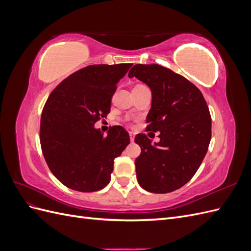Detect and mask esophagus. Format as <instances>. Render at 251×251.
<instances>
[{
    "label": "esophagus",
    "instance_id": "34e87169",
    "mask_svg": "<svg viewBox=\"0 0 251 251\" xmlns=\"http://www.w3.org/2000/svg\"><path fill=\"white\" fill-rule=\"evenodd\" d=\"M130 139H131L132 142H133L134 139H135V134H134L133 132H130Z\"/></svg>",
    "mask_w": 251,
    "mask_h": 251
}]
</instances>
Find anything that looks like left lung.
I'll return each mask as SVG.
<instances>
[{"label": "left lung", "mask_w": 251, "mask_h": 251, "mask_svg": "<svg viewBox=\"0 0 251 251\" xmlns=\"http://www.w3.org/2000/svg\"><path fill=\"white\" fill-rule=\"evenodd\" d=\"M128 77L150 87L147 131L159 132L160 138L153 144L146 134L135 137L141 148L135 160L138 183L155 194L176 191L193 178L207 153L211 118L206 101L194 83L160 65H135Z\"/></svg>", "instance_id": "obj_1"}]
</instances>
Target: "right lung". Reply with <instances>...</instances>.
I'll return each mask as SVG.
<instances>
[{
  "instance_id": "add662e5",
  "label": "right lung",
  "mask_w": 251,
  "mask_h": 251,
  "mask_svg": "<svg viewBox=\"0 0 251 251\" xmlns=\"http://www.w3.org/2000/svg\"><path fill=\"white\" fill-rule=\"evenodd\" d=\"M132 64L92 65L74 72L52 91L41 118V147L51 173L74 191L109 184L114 159L130 143L123 126L103 136L94 125L110 113L118 81Z\"/></svg>"
}]
</instances>
